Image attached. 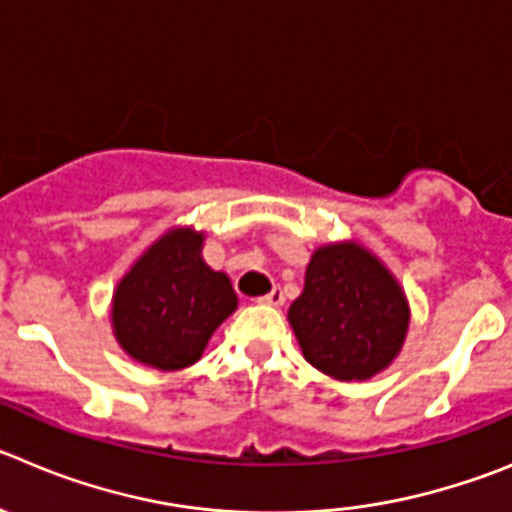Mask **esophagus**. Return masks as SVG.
<instances>
[{
  "mask_svg": "<svg viewBox=\"0 0 512 512\" xmlns=\"http://www.w3.org/2000/svg\"><path fill=\"white\" fill-rule=\"evenodd\" d=\"M257 303H260V305H272V308H278V305L285 303V295H283V290L275 288V290H272V293H267V295H262V298H257Z\"/></svg>",
  "mask_w": 512,
  "mask_h": 512,
  "instance_id": "obj_1",
  "label": "esophagus"
}]
</instances>
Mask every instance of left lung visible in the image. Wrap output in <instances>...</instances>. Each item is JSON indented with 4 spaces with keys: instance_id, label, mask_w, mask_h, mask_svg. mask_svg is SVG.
I'll return each mask as SVG.
<instances>
[{
    "instance_id": "obj_1",
    "label": "left lung",
    "mask_w": 512,
    "mask_h": 512,
    "mask_svg": "<svg viewBox=\"0 0 512 512\" xmlns=\"http://www.w3.org/2000/svg\"><path fill=\"white\" fill-rule=\"evenodd\" d=\"M288 321L310 366L338 381H366L399 356L409 303L379 257L336 242L313 252Z\"/></svg>"
}]
</instances>
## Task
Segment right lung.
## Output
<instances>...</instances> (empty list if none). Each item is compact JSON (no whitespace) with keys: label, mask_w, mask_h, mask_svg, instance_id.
<instances>
[{"label":"right lung","mask_w":512,"mask_h":512,"mask_svg":"<svg viewBox=\"0 0 512 512\" xmlns=\"http://www.w3.org/2000/svg\"><path fill=\"white\" fill-rule=\"evenodd\" d=\"M204 232L174 227L148 247L113 293V333L138 364H197L212 333L237 310L224 272L202 260Z\"/></svg>","instance_id":"obj_1"}]
</instances>
